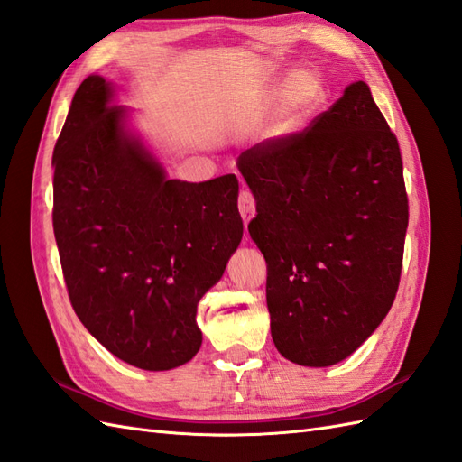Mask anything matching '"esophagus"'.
<instances>
[{
	"label": "esophagus",
	"mask_w": 462,
	"mask_h": 462,
	"mask_svg": "<svg viewBox=\"0 0 462 462\" xmlns=\"http://www.w3.org/2000/svg\"><path fill=\"white\" fill-rule=\"evenodd\" d=\"M239 211H241V217H243L245 225H249V221L254 217V213H256L254 198L249 189H243V192L239 194Z\"/></svg>",
	"instance_id": "esophagus-1"
}]
</instances>
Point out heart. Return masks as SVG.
Segmentation results:
<instances>
[{
    "label": "heart",
    "mask_w": 462,
    "mask_h": 462,
    "mask_svg": "<svg viewBox=\"0 0 462 462\" xmlns=\"http://www.w3.org/2000/svg\"><path fill=\"white\" fill-rule=\"evenodd\" d=\"M321 96L319 78L310 70H300L290 78L284 94H282V109H280V121L276 125L278 133H286L318 104Z\"/></svg>",
    "instance_id": "b5f03b06"
}]
</instances>
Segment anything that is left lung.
Returning <instances> with one entry per match:
<instances>
[{"instance_id": "obj_1", "label": "left lung", "mask_w": 462, "mask_h": 462, "mask_svg": "<svg viewBox=\"0 0 462 462\" xmlns=\"http://www.w3.org/2000/svg\"><path fill=\"white\" fill-rule=\"evenodd\" d=\"M237 166L256 199L249 233L278 353L303 366L343 361L400 284L410 211L396 134L355 82L310 127L254 144Z\"/></svg>"}]
</instances>
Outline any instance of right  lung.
I'll return each instance as SVG.
<instances>
[{"mask_svg": "<svg viewBox=\"0 0 462 462\" xmlns=\"http://www.w3.org/2000/svg\"><path fill=\"white\" fill-rule=\"evenodd\" d=\"M125 116L101 76L76 89L52 154V227L84 328L121 361L171 370L199 351L198 301L241 243L239 182L168 180Z\"/></svg>", "mask_w": 462, "mask_h": 462, "instance_id": "1", "label": "right lung"}]
</instances>
